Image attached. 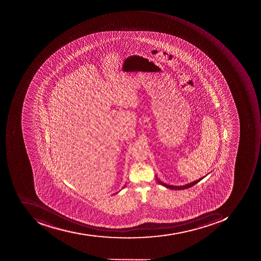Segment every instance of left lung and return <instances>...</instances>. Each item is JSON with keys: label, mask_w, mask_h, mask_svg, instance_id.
Masks as SVG:
<instances>
[{"label": "left lung", "mask_w": 261, "mask_h": 261, "mask_svg": "<svg viewBox=\"0 0 261 261\" xmlns=\"http://www.w3.org/2000/svg\"><path fill=\"white\" fill-rule=\"evenodd\" d=\"M204 176L201 177V179H198V180L194 181V182H190V184H186V185H184V186H173V185H169V184H165V182H162V181L159 180L157 178L158 182H159V184L162 185V186L165 187V188H169V189L171 190H184L188 189V188H191V187L194 186L195 184H198V182L201 180V179L204 178Z\"/></svg>", "instance_id": "1"}]
</instances>
